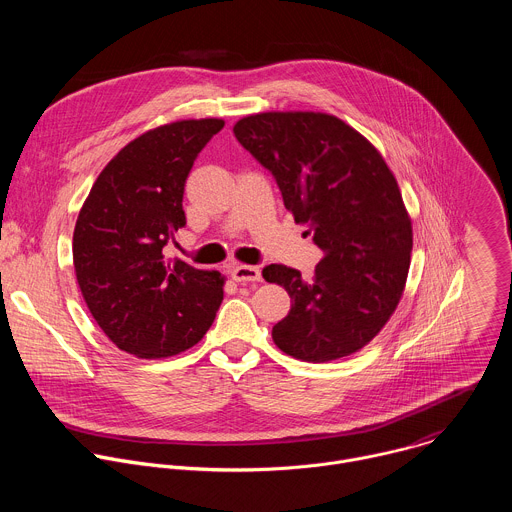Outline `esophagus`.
Returning a JSON list of instances; mask_svg holds the SVG:
<instances>
[{"instance_id": "1", "label": "esophagus", "mask_w": 512, "mask_h": 512, "mask_svg": "<svg viewBox=\"0 0 512 512\" xmlns=\"http://www.w3.org/2000/svg\"><path fill=\"white\" fill-rule=\"evenodd\" d=\"M231 277L239 283H255L261 281V269L255 265H233Z\"/></svg>"}]
</instances>
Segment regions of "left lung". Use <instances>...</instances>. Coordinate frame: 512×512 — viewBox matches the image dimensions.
Segmentation results:
<instances>
[{
  "label": "left lung",
  "instance_id": "left-lung-1",
  "mask_svg": "<svg viewBox=\"0 0 512 512\" xmlns=\"http://www.w3.org/2000/svg\"><path fill=\"white\" fill-rule=\"evenodd\" d=\"M233 131L324 253L310 279L287 265L263 269L291 298L273 342L306 362L358 352L397 310L409 273L413 229L395 174L367 137L330 113H255Z\"/></svg>",
  "mask_w": 512,
  "mask_h": 512
}]
</instances>
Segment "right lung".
<instances>
[{
	"mask_svg": "<svg viewBox=\"0 0 512 512\" xmlns=\"http://www.w3.org/2000/svg\"><path fill=\"white\" fill-rule=\"evenodd\" d=\"M223 119H182L141 133L97 176L72 235L83 300L123 352L168 358L192 348L212 326L225 275L164 247L186 225V178Z\"/></svg>",
	"mask_w": 512,
	"mask_h": 512,
	"instance_id": "obj_1",
	"label": "right lung"
}]
</instances>
